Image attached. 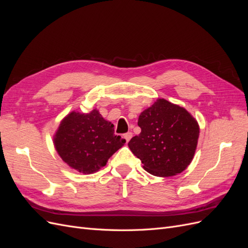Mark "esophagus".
<instances>
[{"mask_svg":"<svg viewBox=\"0 0 248 248\" xmlns=\"http://www.w3.org/2000/svg\"><path fill=\"white\" fill-rule=\"evenodd\" d=\"M123 138H124V140H125L126 142H128V141L130 140V139L132 138V133H131V132H127V133L124 134Z\"/></svg>","mask_w":248,"mask_h":248,"instance_id":"34e87169","label":"esophagus"}]
</instances>
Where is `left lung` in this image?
Masks as SVG:
<instances>
[{
	"label": "left lung",
	"instance_id": "1",
	"mask_svg": "<svg viewBox=\"0 0 248 248\" xmlns=\"http://www.w3.org/2000/svg\"><path fill=\"white\" fill-rule=\"evenodd\" d=\"M140 133L128 147L144 168L157 177H171L189 166L196 153L200 126L190 112L163 98L140 112Z\"/></svg>",
	"mask_w": 248,
	"mask_h": 248
}]
</instances>
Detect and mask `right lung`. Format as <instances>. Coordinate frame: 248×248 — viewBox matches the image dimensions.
<instances>
[{"mask_svg":"<svg viewBox=\"0 0 248 248\" xmlns=\"http://www.w3.org/2000/svg\"><path fill=\"white\" fill-rule=\"evenodd\" d=\"M125 144L114 133V125L94 108L87 114L73 110L60 123L54 136L59 156L82 174H93Z\"/></svg>","mask_w":248,"mask_h":248,"instance_id":"add662e5","label":"right lung"}]
</instances>
